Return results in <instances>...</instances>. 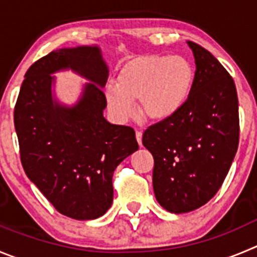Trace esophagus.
Here are the masks:
<instances>
[{
	"instance_id": "1",
	"label": "esophagus",
	"mask_w": 257,
	"mask_h": 257,
	"mask_svg": "<svg viewBox=\"0 0 257 257\" xmlns=\"http://www.w3.org/2000/svg\"><path fill=\"white\" fill-rule=\"evenodd\" d=\"M142 136H143V133L141 131H137L136 132V137H137V142H138V145L141 146V147H142Z\"/></svg>"
}]
</instances>
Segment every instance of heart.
Masks as SVG:
<instances>
[{
  "label": "heart",
  "mask_w": 257,
  "mask_h": 257,
  "mask_svg": "<svg viewBox=\"0 0 257 257\" xmlns=\"http://www.w3.org/2000/svg\"><path fill=\"white\" fill-rule=\"evenodd\" d=\"M194 69L184 57H137L124 64L116 76V86L105 90L107 107L115 119L128 120L134 115L133 101L145 119L164 121L175 116L190 96Z\"/></svg>",
  "instance_id": "heart-1"
}]
</instances>
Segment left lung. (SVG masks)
Wrapping results in <instances>:
<instances>
[{"mask_svg":"<svg viewBox=\"0 0 257 257\" xmlns=\"http://www.w3.org/2000/svg\"><path fill=\"white\" fill-rule=\"evenodd\" d=\"M188 44L196 64L188 101L175 116L148 126L142 138L155 160L156 199L176 214L198 209L217 194L239 141L233 78L207 49Z\"/></svg>","mask_w":257,"mask_h":257,"instance_id":"left-lung-1","label":"left lung"}]
</instances>
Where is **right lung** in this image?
I'll return each mask as SVG.
<instances>
[{"instance_id": "add662e5", "label": "right lung", "mask_w": 257, "mask_h": 257, "mask_svg": "<svg viewBox=\"0 0 257 257\" xmlns=\"http://www.w3.org/2000/svg\"><path fill=\"white\" fill-rule=\"evenodd\" d=\"M67 68L93 82L72 108L51 97V73ZM107 73L97 47L53 50L28 69L14 110L24 171L53 207L73 219L107 212L114 170L138 150L132 126L110 124L102 115Z\"/></svg>"}]
</instances>
